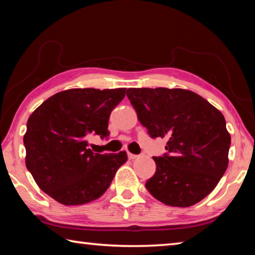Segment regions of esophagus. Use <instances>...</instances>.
Masks as SVG:
<instances>
[{
    "mask_svg": "<svg viewBox=\"0 0 255 255\" xmlns=\"http://www.w3.org/2000/svg\"><path fill=\"white\" fill-rule=\"evenodd\" d=\"M128 157L130 158V159H135V158H137V157H138V155H136V154H131V153H128Z\"/></svg>",
    "mask_w": 255,
    "mask_h": 255,
    "instance_id": "1",
    "label": "esophagus"
}]
</instances>
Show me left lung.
Instances as JSON below:
<instances>
[{
	"instance_id": "obj_1",
	"label": "left lung",
	"mask_w": 255,
	"mask_h": 255,
	"mask_svg": "<svg viewBox=\"0 0 255 255\" xmlns=\"http://www.w3.org/2000/svg\"><path fill=\"white\" fill-rule=\"evenodd\" d=\"M127 97L150 137H166L169 154L153 157L145 187L155 199L190 207L216 188L228 166L231 135L221 111L189 90L130 88Z\"/></svg>"
}]
</instances>
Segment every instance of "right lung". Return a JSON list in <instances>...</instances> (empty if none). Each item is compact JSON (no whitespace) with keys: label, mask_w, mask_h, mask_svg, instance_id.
I'll return each instance as SVG.
<instances>
[{"label":"right lung","mask_w":255,"mask_h":255,"mask_svg":"<svg viewBox=\"0 0 255 255\" xmlns=\"http://www.w3.org/2000/svg\"><path fill=\"white\" fill-rule=\"evenodd\" d=\"M126 94L112 90L70 89L47 99L34 110L23 136L25 166L42 191L65 206L100 198L127 153H93L88 138L109 136L111 111Z\"/></svg>","instance_id":"1"}]
</instances>
